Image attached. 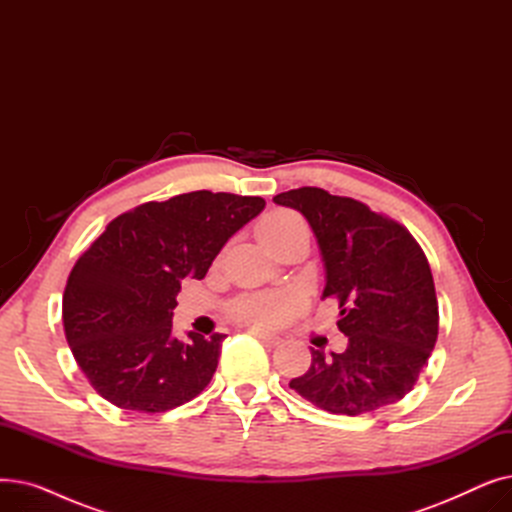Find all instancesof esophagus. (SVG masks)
<instances>
[{
	"instance_id": "obj_1",
	"label": "esophagus",
	"mask_w": 512,
	"mask_h": 512,
	"mask_svg": "<svg viewBox=\"0 0 512 512\" xmlns=\"http://www.w3.org/2000/svg\"><path fill=\"white\" fill-rule=\"evenodd\" d=\"M253 336H257L265 346H278L280 344V338L274 336V334H267V332H257V330H251Z\"/></svg>"
}]
</instances>
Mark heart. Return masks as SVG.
<instances>
[{
	"instance_id": "b5f03b06",
	"label": "heart",
	"mask_w": 512,
	"mask_h": 512,
	"mask_svg": "<svg viewBox=\"0 0 512 512\" xmlns=\"http://www.w3.org/2000/svg\"><path fill=\"white\" fill-rule=\"evenodd\" d=\"M305 228L303 220L292 211H274L259 224V238L267 249L276 247L286 236L294 230ZM299 297L292 292L280 294H251V297H242L232 303L230 313L242 326L249 328H274L297 309Z\"/></svg>"
}]
</instances>
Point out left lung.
<instances>
[{
  "label": "left lung",
  "instance_id": "8db88e82",
  "mask_svg": "<svg viewBox=\"0 0 512 512\" xmlns=\"http://www.w3.org/2000/svg\"><path fill=\"white\" fill-rule=\"evenodd\" d=\"M274 203L305 215L338 301L344 353L315 351L290 388L334 415H363L409 394L438 340L432 270L411 232L351 197L303 186Z\"/></svg>",
  "mask_w": 512,
  "mask_h": 512
}]
</instances>
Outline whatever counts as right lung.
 Wrapping results in <instances>:
<instances>
[{
    "label": "right lung",
    "instance_id": "obj_1",
    "mask_svg": "<svg viewBox=\"0 0 512 512\" xmlns=\"http://www.w3.org/2000/svg\"><path fill=\"white\" fill-rule=\"evenodd\" d=\"M263 207L261 197L195 191L143 203L105 226L74 263L62 299L70 351L97 394L126 411L166 413L205 390L224 334L174 336L180 284L203 280Z\"/></svg>",
    "mask_w": 512,
    "mask_h": 512
}]
</instances>
